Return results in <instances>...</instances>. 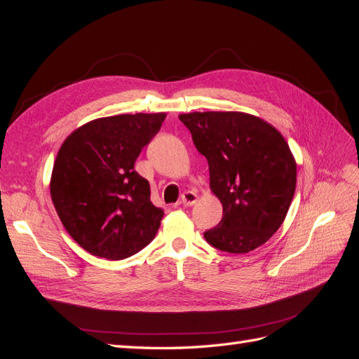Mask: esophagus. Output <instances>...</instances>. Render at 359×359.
I'll list each match as a JSON object with an SVG mask.
<instances>
[{
    "label": "esophagus",
    "mask_w": 359,
    "mask_h": 359,
    "mask_svg": "<svg viewBox=\"0 0 359 359\" xmlns=\"http://www.w3.org/2000/svg\"><path fill=\"white\" fill-rule=\"evenodd\" d=\"M198 194L194 193V191H184L182 193V196H181V203L184 205V206H191V205H194L198 202Z\"/></svg>",
    "instance_id": "esophagus-1"
}]
</instances>
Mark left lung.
<instances>
[{"label": "left lung", "mask_w": 359, "mask_h": 359, "mask_svg": "<svg viewBox=\"0 0 359 359\" xmlns=\"http://www.w3.org/2000/svg\"><path fill=\"white\" fill-rule=\"evenodd\" d=\"M180 119L208 160L210 189L223 219L203 233L212 247L248 253L285 222L297 187V161L278 130L245 112H190Z\"/></svg>", "instance_id": "1"}]
</instances>
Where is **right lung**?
Returning <instances> with one entry per match:
<instances>
[{
  "label": "right lung",
  "mask_w": 359,
  "mask_h": 359,
  "mask_svg": "<svg viewBox=\"0 0 359 359\" xmlns=\"http://www.w3.org/2000/svg\"><path fill=\"white\" fill-rule=\"evenodd\" d=\"M166 114L97 118L64 140L50 175V198L62 226L86 252L121 260L156 236L163 210L135 161Z\"/></svg>",
  "instance_id": "add662e5"
}]
</instances>
